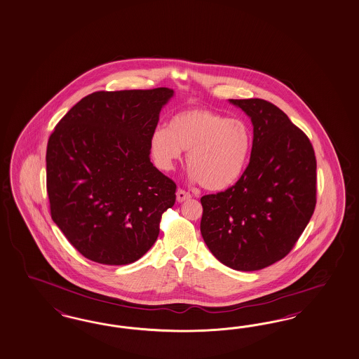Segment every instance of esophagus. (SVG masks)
I'll return each instance as SVG.
<instances>
[{"label":"esophagus","mask_w":359,"mask_h":359,"mask_svg":"<svg viewBox=\"0 0 359 359\" xmlns=\"http://www.w3.org/2000/svg\"><path fill=\"white\" fill-rule=\"evenodd\" d=\"M188 198H191V194H188L184 189H177V192H176L177 203H183V201H186Z\"/></svg>","instance_id":"esophagus-1"}]
</instances>
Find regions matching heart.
Wrapping results in <instances>:
<instances>
[{"label":"heart","mask_w":359,"mask_h":359,"mask_svg":"<svg viewBox=\"0 0 359 359\" xmlns=\"http://www.w3.org/2000/svg\"><path fill=\"white\" fill-rule=\"evenodd\" d=\"M149 149L156 165L171 171L188 151L191 177L210 191H225L243 177L253 149V135L244 121L229 119L207 109L175 114L167 127L156 128Z\"/></svg>","instance_id":"b5f03b06"}]
</instances>
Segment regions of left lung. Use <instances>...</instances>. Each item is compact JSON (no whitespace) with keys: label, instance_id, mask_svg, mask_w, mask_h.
Masks as SVG:
<instances>
[{"label":"left lung","instance_id":"8db88e82","mask_svg":"<svg viewBox=\"0 0 359 359\" xmlns=\"http://www.w3.org/2000/svg\"><path fill=\"white\" fill-rule=\"evenodd\" d=\"M250 118L253 149L235 186L200 198V232L212 255L244 272L284 259L316 208L314 149L287 115L264 99H229Z\"/></svg>","mask_w":359,"mask_h":359}]
</instances>
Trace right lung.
<instances>
[{
    "label": "right lung",
    "mask_w": 359,
    "mask_h": 359,
    "mask_svg": "<svg viewBox=\"0 0 359 359\" xmlns=\"http://www.w3.org/2000/svg\"><path fill=\"white\" fill-rule=\"evenodd\" d=\"M173 94L168 87L93 93L50 135L51 219L88 260L131 264L156 241L176 184L151 163L149 139Z\"/></svg>",
    "instance_id": "right-lung-1"
}]
</instances>
